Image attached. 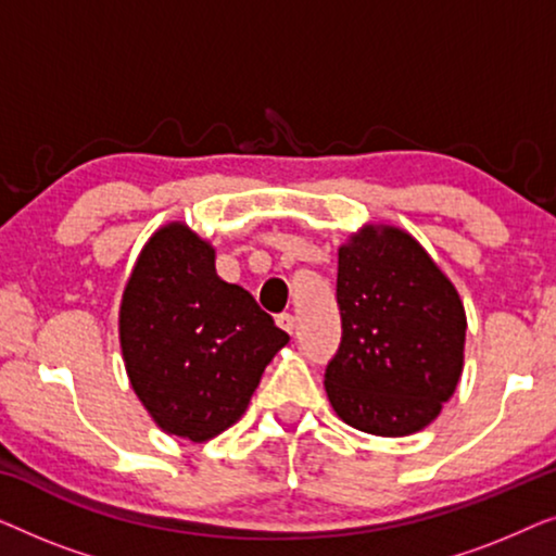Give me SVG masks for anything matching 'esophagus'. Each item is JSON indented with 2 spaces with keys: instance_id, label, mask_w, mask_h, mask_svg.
<instances>
[{
  "instance_id": "esophagus-1",
  "label": "esophagus",
  "mask_w": 556,
  "mask_h": 556,
  "mask_svg": "<svg viewBox=\"0 0 556 556\" xmlns=\"http://www.w3.org/2000/svg\"><path fill=\"white\" fill-rule=\"evenodd\" d=\"M276 324L283 329L286 333H293L295 331V316L293 314H280L276 316Z\"/></svg>"
}]
</instances>
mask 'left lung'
Listing matches in <instances>:
<instances>
[{
	"label": "left lung",
	"mask_w": 556,
	"mask_h": 556,
	"mask_svg": "<svg viewBox=\"0 0 556 556\" xmlns=\"http://www.w3.org/2000/svg\"><path fill=\"white\" fill-rule=\"evenodd\" d=\"M337 306L324 384L341 420L384 438L435 420L463 371L466 311L420 242L384 227L341 245Z\"/></svg>",
	"instance_id": "obj_1"
}]
</instances>
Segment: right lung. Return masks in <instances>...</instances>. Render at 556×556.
<instances>
[{"instance_id":"add662e5","label":"right lung","mask_w":556,"mask_h":556,"mask_svg":"<svg viewBox=\"0 0 556 556\" xmlns=\"http://www.w3.org/2000/svg\"><path fill=\"white\" fill-rule=\"evenodd\" d=\"M288 333L245 288L215 273V250L172 223L141 250L121 301V352L156 425L194 443L238 422Z\"/></svg>"}]
</instances>
